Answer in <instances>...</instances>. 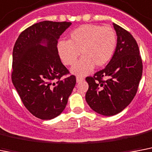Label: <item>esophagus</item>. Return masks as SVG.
Instances as JSON below:
<instances>
[{
  "label": "esophagus",
  "instance_id": "esophagus-1",
  "mask_svg": "<svg viewBox=\"0 0 152 152\" xmlns=\"http://www.w3.org/2000/svg\"><path fill=\"white\" fill-rule=\"evenodd\" d=\"M83 80H84V79L81 77V76H76V82L77 83H80L82 82Z\"/></svg>",
  "mask_w": 152,
  "mask_h": 152
}]
</instances>
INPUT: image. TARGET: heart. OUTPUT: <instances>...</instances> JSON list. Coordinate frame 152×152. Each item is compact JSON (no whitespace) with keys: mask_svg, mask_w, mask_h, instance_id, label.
<instances>
[{"mask_svg":"<svg viewBox=\"0 0 152 152\" xmlns=\"http://www.w3.org/2000/svg\"><path fill=\"white\" fill-rule=\"evenodd\" d=\"M116 47V34L111 26L84 24L73 29L69 40L58 43V52L66 65H73L79 55L80 61L72 68V73L86 76L96 67H102L110 61Z\"/></svg>","mask_w":152,"mask_h":152,"instance_id":"1","label":"heart"}]
</instances>
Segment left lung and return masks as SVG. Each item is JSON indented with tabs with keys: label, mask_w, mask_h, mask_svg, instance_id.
<instances>
[{
	"label": "left lung",
	"mask_w": 152,
	"mask_h": 152,
	"mask_svg": "<svg viewBox=\"0 0 152 152\" xmlns=\"http://www.w3.org/2000/svg\"><path fill=\"white\" fill-rule=\"evenodd\" d=\"M117 44L106 67L86 78L89 88L86 101L98 114L114 115L126 108L134 99L142 76V60L133 36L113 23ZM104 78L105 80L103 79Z\"/></svg>",
	"instance_id": "obj_1"
}]
</instances>
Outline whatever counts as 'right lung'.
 <instances>
[{"instance_id": "add662e5", "label": "right lung", "mask_w": 152, "mask_h": 152, "mask_svg": "<svg viewBox=\"0 0 152 152\" xmlns=\"http://www.w3.org/2000/svg\"><path fill=\"white\" fill-rule=\"evenodd\" d=\"M68 22L44 21L18 36L12 53V83L25 107L40 119L61 114L76 80L61 63L58 40L71 26Z\"/></svg>"}]
</instances>
